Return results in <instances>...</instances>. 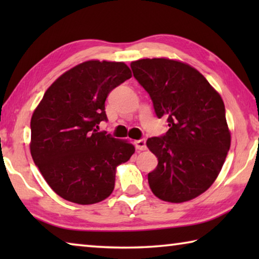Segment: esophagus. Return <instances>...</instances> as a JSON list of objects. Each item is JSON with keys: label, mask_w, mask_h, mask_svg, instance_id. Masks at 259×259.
Here are the masks:
<instances>
[{"label": "esophagus", "mask_w": 259, "mask_h": 259, "mask_svg": "<svg viewBox=\"0 0 259 259\" xmlns=\"http://www.w3.org/2000/svg\"><path fill=\"white\" fill-rule=\"evenodd\" d=\"M135 146L137 150L139 151H145L147 146H146V139H138V140H135Z\"/></svg>", "instance_id": "esophagus-1"}]
</instances>
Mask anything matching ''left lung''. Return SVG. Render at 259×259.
<instances>
[{"label":"left lung","instance_id":"8db88e82","mask_svg":"<svg viewBox=\"0 0 259 259\" xmlns=\"http://www.w3.org/2000/svg\"><path fill=\"white\" fill-rule=\"evenodd\" d=\"M130 67L169 126L146 142L159 161L148 174L151 190L168 202L194 199L212 185L230 151L224 102L202 74L181 61L140 59Z\"/></svg>","mask_w":259,"mask_h":259}]
</instances>
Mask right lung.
I'll list each match as a JSON object with an SVG mask.
<instances>
[{
  "mask_svg": "<svg viewBox=\"0 0 259 259\" xmlns=\"http://www.w3.org/2000/svg\"><path fill=\"white\" fill-rule=\"evenodd\" d=\"M131 77L124 63L90 60L52 83L30 120V154L46 182L61 198L94 204L111 195L116 166L135 147L98 124L107 121L108 94Z\"/></svg>",
  "mask_w": 259,
  "mask_h": 259,
  "instance_id": "right-lung-1",
  "label": "right lung"
}]
</instances>
